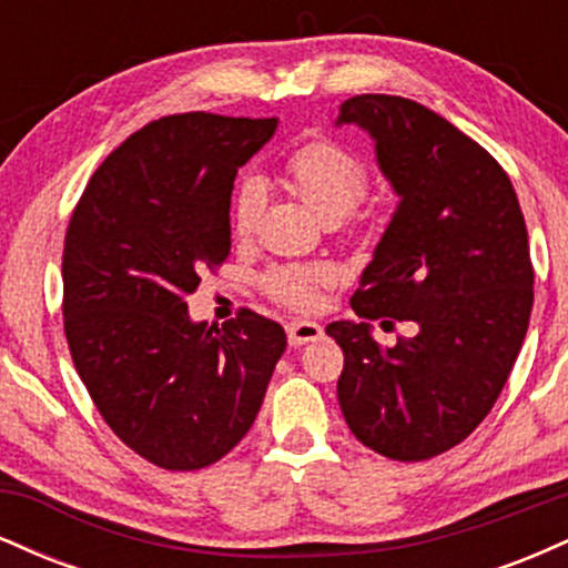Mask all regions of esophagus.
I'll use <instances>...</instances> for the list:
<instances>
[{
    "label": "esophagus",
    "mask_w": 568,
    "mask_h": 568,
    "mask_svg": "<svg viewBox=\"0 0 568 568\" xmlns=\"http://www.w3.org/2000/svg\"><path fill=\"white\" fill-rule=\"evenodd\" d=\"M285 331H288L291 347H302V344L317 342V338L323 336L321 325L312 323V321H293V323L285 325Z\"/></svg>",
    "instance_id": "34e87169"
}]
</instances>
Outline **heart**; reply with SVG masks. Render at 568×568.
<instances>
[{
    "label": "heart",
    "mask_w": 568,
    "mask_h": 568,
    "mask_svg": "<svg viewBox=\"0 0 568 568\" xmlns=\"http://www.w3.org/2000/svg\"><path fill=\"white\" fill-rule=\"evenodd\" d=\"M285 175L291 186L325 224L344 219L363 194L368 192V165L357 154L331 141H312L298 146L285 160ZM264 184L253 175L240 181L232 200V230L237 237H247L264 211ZM331 272L325 266H277L266 272L264 288L280 304L304 306L312 304L317 285L328 283Z\"/></svg>",
    "instance_id": "1"
}]
</instances>
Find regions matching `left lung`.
<instances>
[{
    "instance_id": "8db88e82",
    "label": "left lung",
    "mask_w": 568,
    "mask_h": 568,
    "mask_svg": "<svg viewBox=\"0 0 568 568\" xmlns=\"http://www.w3.org/2000/svg\"><path fill=\"white\" fill-rule=\"evenodd\" d=\"M336 125L368 130L400 197L352 310L325 334L344 352L336 395L363 446L433 459L486 419L529 328L534 266L515 189L480 143L400 95H355ZM384 316L383 322L381 317ZM412 323L379 348L366 320Z\"/></svg>"
}]
</instances>
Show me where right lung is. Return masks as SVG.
Instances as JSON below:
<instances>
[{
  "mask_svg": "<svg viewBox=\"0 0 568 568\" xmlns=\"http://www.w3.org/2000/svg\"><path fill=\"white\" fill-rule=\"evenodd\" d=\"M275 130L277 116H162L101 162L71 213V361L116 438L162 470H200L230 454L288 344L283 325L251 310L221 328L186 312L205 266L230 256L237 168Z\"/></svg>",
  "mask_w": 568,
  "mask_h": 568,
  "instance_id": "obj_1",
  "label": "right lung"
}]
</instances>
